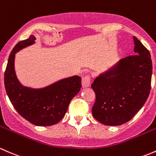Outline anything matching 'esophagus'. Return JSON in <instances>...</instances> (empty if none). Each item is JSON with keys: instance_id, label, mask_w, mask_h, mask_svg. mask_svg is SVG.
I'll return each mask as SVG.
<instances>
[{"instance_id": "esophagus-1", "label": "esophagus", "mask_w": 156, "mask_h": 156, "mask_svg": "<svg viewBox=\"0 0 156 156\" xmlns=\"http://www.w3.org/2000/svg\"><path fill=\"white\" fill-rule=\"evenodd\" d=\"M90 83H91L90 76L86 75V76H85L84 77H83V80H82V86H83V88L90 86Z\"/></svg>"}]
</instances>
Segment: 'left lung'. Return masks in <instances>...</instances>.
Here are the masks:
<instances>
[{"label": "left lung", "instance_id": "1", "mask_svg": "<svg viewBox=\"0 0 156 156\" xmlns=\"http://www.w3.org/2000/svg\"><path fill=\"white\" fill-rule=\"evenodd\" d=\"M135 55L121 59L100 73L92 83L95 101L94 118L107 126L128 122L142 108L151 89V55L140 40L133 36Z\"/></svg>", "mask_w": 156, "mask_h": 156}]
</instances>
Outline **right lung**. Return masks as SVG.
Here are the masks:
<instances>
[{
	"instance_id": "add662e5",
	"label": "right lung",
	"mask_w": 156,
	"mask_h": 156,
	"mask_svg": "<svg viewBox=\"0 0 156 156\" xmlns=\"http://www.w3.org/2000/svg\"><path fill=\"white\" fill-rule=\"evenodd\" d=\"M35 39L32 35L13 48L4 73V86L10 102L23 118L36 126H51L64 118L70 101L80 91L81 77L64 78L41 89L23 86L15 72V55L35 44Z\"/></svg>"
}]
</instances>
